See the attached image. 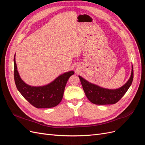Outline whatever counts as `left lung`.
<instances>
[{
    "label": "left lung",
    "mask_w": 145,
    "mask_h": 145,
    "mask_svg": "<svg viewBox=\"0 0 145 145\" xmlns=\"http://www.w3.org/2000/svg\"><path fill=\"white\" fill-rule=\"evenodd\" d=\"M83 89L88 100L95 105H112L118 102L125 95L131 86L133 80L134 71L132 65L131 76L124 85L118 89H112L100 87L87 81L78 76Z\"/></svg>",
    "instance_id": "1"
}]
</instances>
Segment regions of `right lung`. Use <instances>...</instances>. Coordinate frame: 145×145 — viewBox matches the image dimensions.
Returning <instances> with one entry per match:
<instances>
[{
  "label": "right lung",
  "instance_id": "right-lung-1",
  "mask_svg": "<svg viewBox=\"0 0 145 145\" xmlns=\"http://www.w3.org/2000/svg\"><path fill=\"white\" fill-rule=\"evenodd\" d=\"M14 57V77L17 89L33 106L37 108H49L58 105L62 100L66 84L74 72L70 71L59 76L50 83L34 86L27 84L22 79Z\"/></svg>",
  "mask_w": 145,
  "mask_h": 145
}]
</instances>
